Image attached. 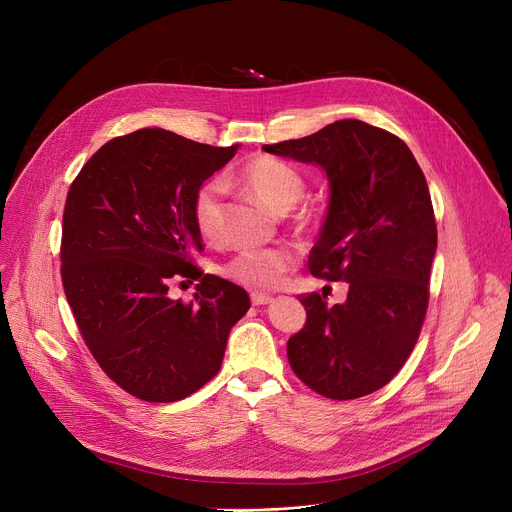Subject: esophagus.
<instances>
[{"instance_id": "obj_1", "label": "esophagus", "mask_w": 512, "mask_h": 512, "mask_svg": "<svg viewBox=\"0 0 512 512\" xmlns=\"http://www.w3.org/2000/svg\"><path fill=\"white\" fill-rule=\"evenodd\" d=\"M271 296L269 294H261V291H253L251 294V304L253 306H265V304H271Z\"/></svg>"}]
</instances>
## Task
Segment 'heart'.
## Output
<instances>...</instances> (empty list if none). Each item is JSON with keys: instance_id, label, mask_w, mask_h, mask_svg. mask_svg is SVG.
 <instances>
[{"instance_id": "b5f03b06", "label": "heart", "mask_w": 512, "mask_h": 512, "mask_svg": "<svg viewBox=\"0 0 512 512\" xmlns=\"http://www.w3.org/2000/svg\"><path fill=\"white\" fill-rule=\"evenodd\" d=\"M241 182L273 212L285 214L294 208L304 192L306 180L302 172L281 158L257 156L241 168ZM218 194L221 186L210 180L204 182L192 198V218L202 237H212L216 231ZM296 257L291 251L273 249H245L233 255L221 269L227 279L249 289H271L279 285L283 275L294 267Z\"/></svg>"}]
</instances>
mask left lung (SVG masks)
Segmentation results:
<instances>
[{"mask_svg":"<svg viewBox=\"0 0 512 512\" xmlns=\"http://www.w3.org/2000/svg\"><path fill=\"white\" fill-rule=\"evenodd\" d=\"M263 150L326 172L328 214L308 265L348 283L344 304L300 296L308 318L287 340L289 367L322 397L371 395L399 373L427 312L437 229L425 176L403 139L358 119Z\"/></svg>","mask_w":512,"mask_h":512,"instance_id":"1","label":"left lung"}]
</instances>
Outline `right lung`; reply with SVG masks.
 Listing matches in <instances>:
<instances>
[{"instance_id": "1", "label": "right lung", "mask_w": 512, "mask_h": 512, "mask_svg": "<svg viewBox=\"0 0 512 512\" xmlns=\"http://www.w3.org/2000/svg\"><path fill=\"white\" fill-rule=\"evenodd\" d=\"M237 150L145 127L107 141L70 184L64 294L99 367L137 399L172 403L204 387L251 306L243 287L194 265V192ZM174 276L201 279L196 305L167 298Z\"/></svg>"}]
</instances>
